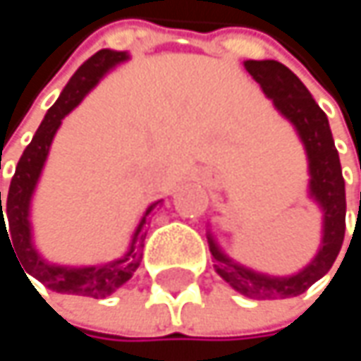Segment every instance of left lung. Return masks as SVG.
Returning <instances> with one entry per match:
<instances>
[{"label":"left lung","mask_w":361,"mask_h":361,"mask_svg":"<svg viewBox=\"0 0 361 361\" xmlns=\"http://www.w3.org/2000/svg\"><path fill=\"white\" fill-rule=\"evenodd\" d=\"M245 68L261 85L267 100L297 131L307 157V196L322 213V238L314 259L295 274L271 276L234 261L209 232L215 271L249 299H288L305 293L324 278L336 261L345 238V180L324 110L316 104L301 79L276 60H247Z\"/></svg>","instance_id":"1"}]
</instances>
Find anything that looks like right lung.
Instances as JSON below:
<instances>
[{"label":"right lung","instance_id":"right-lung-1","mask_svg":"<svg viewBox=\"0 0 361 361\" xmlns=\"http://www.w3.org/2000/svg\"><path fill=\"white\" fill-rule=\"evenodd\" d=\"M129 60L127 51H116V49H100L96 51L90 60H85L77 73L71 77L54 106L47 110L45 118L41 121L39 129L35 131L31 144L25 148L16 173L10 183L8 192V202L6 211H1V192H0V252H1V236L8 238L12 251H16L25 271L45 284L47 288L64 295H81V297H94V299H104L112 295L116 288H121L133 271L140 267L144 247V226L148 224L152 211L161 200H154L148 204L144 211L140 224L135 226L131 234L129 249L123 252L118 259H112L109 263H98V265H60L51 263L41 257L33 243V224H31V207H33V196H35L37 183L41 180L43 167L49 157V148L54 142V135L58 133L62 118L77 109L83 98L104 79V75L110 73L116 64ZM8 217L11 234L5 230L3 215ZM26 276V274H25ZM29 278V276H27ZM33 284V282H31Z\"/></svg>","mask_w":361,"mask_h":361}]
</instances>
